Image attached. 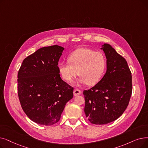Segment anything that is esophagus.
<instances>
[{
    "instance_id": "1",
    "label": "esophagus",
    "mask_w": 148,
    "mask_h": 148,
    "mask_svg": "<svg viewBox=\"0 0 148 148\" xmlns=\"http://www.w3.org/2000/svg\"><path fill=\"white\" fill-rule=\"evenodd\" d=\"M73 94H74V96H77V95H80V94H81L80 90H79V89H77V88L75 89L74 90V91H73Z\"/></svg>"
}]
</instances>
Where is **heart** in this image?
Returning a JSON list of instances; mask_svg holds the SVG:
<instances>
[{
    "label": "heart",
    "instance_id": "1",
    "mask_svg": "<svg viewBox=\"0 0 148 148\" xmlns=\"http://www.w3.org/2000/svg\"><path fill=\"white\" fill-rule=\"evenodd\" d=\"M68 62H60L57 69L62 78L72 82L75 76H80L77 84L94 85L98 83L104 74L106 66L105 55L99 51L80 48L68 57Z\"/></svg>",
    "mask_w": 148,
    "mask_h": 148
}]
</instances>
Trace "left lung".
<instances>
[{"label": "left lung", "instance_id": "1", "mask_svg": "<svg viewBox=\"0 0 148 148\" xmlns=\"http://www.w3.org/2000/svg\"><path fill=\"white\" fill-rule=\"evenodd\" d=\"M100 49L106 58V72L94 86L83 91L85 113L92 124L105 125L117 119L126 109L132 94V76L127 62L110 44Z\"/></svg>", "mask_w": 148, "mask_h": 148}]
</instances>
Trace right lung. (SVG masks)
<instances>
[{
    "instance_id": "obj_1",
    "label": "right lung",
    "mask_w": 148,
    "mask_h": 148,
    "mask_svg": "<svg viewBox=\"0 0 148 148\" xmlns=\"http://www.w3.org/2000/svg\"><path fill=\"white\" fill-rule=\"evenodd\" d=\"M63 47H43L25 58L18 71L17 91L25 113L35 123L45 126L58 122L73 88L60 77L57 69Z\"/></svg>"
}]
</instances>
